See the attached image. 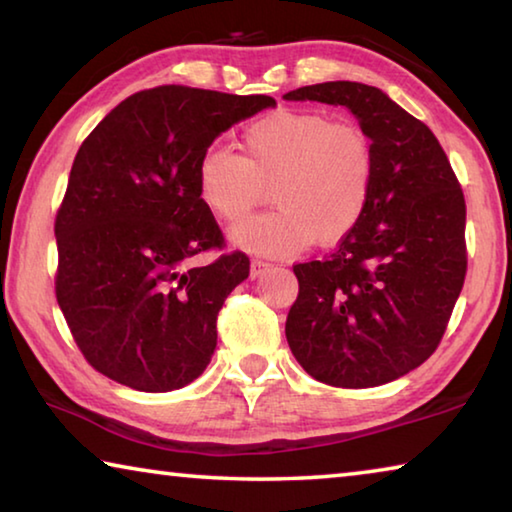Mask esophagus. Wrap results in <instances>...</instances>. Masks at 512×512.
<instances>
[{
  "label": "esophagus",
  "instance_id": "34e87169",
  "mask_svg": "<svg viewBox=\"0 0 512 512\" xmlns=\"http://www.w3.org/2000/svg\"><path fill=\"white\" fill-rule=\"evenodd\" d=\"M273 264H268V262H264V259H253V262H250V277H259V275H264L268 268H271Z\"/></svg>",
  "mask_w": 512,
  "mask_h": 512
}]
</instances>
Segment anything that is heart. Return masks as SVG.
Masks as SVG:
<instances>
[{"label": "heart", "instance_id": "b5f03b06", "mask_svg": "<svg viewBox=\"0 0 512 512\" xmlns=\"http://www.w3.org/2000/svg\"><path fill=\"white\" fill-rule=\"evenodd\" d=\"M241 155L207 149L196 167L198 201L223 223H237L264 198L275 210L230 232L257 255L287 257L311 241L332 246L357 228L368 207L375 155L368 135L323 112L275 110L244 128Z\"/></svg>", "mask_w": 512, "mask_h": 512}]
</instances>
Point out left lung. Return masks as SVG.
<instances>
[{"label":"left lung","instance_id":"left-lung-1","mask_svg":"<svg viewBox=\"0 0 512 512\" xmlns=\"http://www.w3.org/2000/svg\"><path fill=\"white\" fill-rule=\"evenodd\" d=\"M284 99L348 108L375 155L357 228L327 259L293 266L300 291L284 327L289 348L323 384H388L431 357L461 296L463 189L436 135L379 88L329 81Z\"/></svg>","mask_w":512,"mask_h":512}]
</instances>
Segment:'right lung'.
<instances>
[{"label": "right lung", "mask_w": 512, "mask_h": 512, "mask_svg": "<svg viewBox=\"0 0 512 512\" xmlns=\"http://www.w3.org/2000/svg\"><path fill=\"white\" fill-rule=\"evenodd\" d=\"M266 94L160 85L112 108L69 171L56 216V298L94 370L144 393L192 384L216 348V316L250 273L223 246L196 194L201 155L237 121L273 108Z\"/></svg>", "instance_id": "right-lung-1"}]
</instances>
